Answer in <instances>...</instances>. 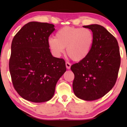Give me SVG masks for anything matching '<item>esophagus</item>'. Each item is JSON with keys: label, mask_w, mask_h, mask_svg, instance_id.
I'll return each mask as SVG.
<instances>
[{"label": "esophagus", "mask_w": 127, "mask_h": 127, "mask_svg": "<svg viewBox=\"0 0 127 127\" xmlns=\"http://www.w3.org/2000/svg\"><path fill=\"white\" fill-rule=\"evenodd\" d=\"M65 66H66V68L67 69H69V68H70L71 64L68 62H65Z\"/></svg>", "instance_id": "1"}]
</instances>
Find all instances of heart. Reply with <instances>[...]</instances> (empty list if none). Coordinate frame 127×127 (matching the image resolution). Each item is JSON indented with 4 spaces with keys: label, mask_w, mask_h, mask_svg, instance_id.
Wrapping results in <instances>:
<instances>
[{
    "label": "heart",
    "mask_w": 127,
    "mask_h": 127,
    "mask_svg": "<svg viewBox=\"0 0 127 127\" xmlns=\"http://www.w3.org/2000/svg\"><path fill=\"white\" fill-rule=\"evenodd\" d=\"M94 42V35L87 28L65 26L59 29L55 37H49V47L56 56H60L64 51L75 62L85 59L90 54Z\"/></svg>",
    "instance_id": "heart-1"
}]
</instances>
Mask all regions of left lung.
Masks as SVG:
<instances>
[{"mask_svg": "<svg viewBox=\"0 0 127 127\" xmlns=\"http://www.w3.org/2000/svg\"><path fill=\"white\" fill-rule=\"evenodd\" d=\"M91 29L94 42L88 56L71 70L75 75L73 90L76 97L87 101L103 97L115 85L121 64L117 40L103 26H84Z\"/></svg>", "mask_w": 127, "mask_h": 127, "instance_id": "1", "label": "left lung"}]
</instances>
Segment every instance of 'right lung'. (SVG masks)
<instances>
[{"label": "right lung", "instance_id": "obj_1", "mask_svg": "<svg viewBox=\"0 0 127 127\" xmlns=\"http://www.w3.org/2000/svg\"><path fill=\"white\" fill-rule=\"evenodd\" d=\"M54 26L32 21L13 38L9 68L13 86L22 98L34 103L51 99L66 71L63 59L54 57L48 43Z\"/></svg>", "mask_w": 127, "mask_h": 127}]
</instances>
